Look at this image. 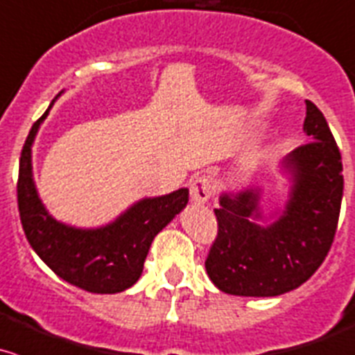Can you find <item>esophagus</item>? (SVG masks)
<instances>
[{"label":"esophagus","mask_w":355,"mask_h":355,"mask_svg":"<svg viewBox=\"0 0 355 355\" xmlns=\"http://www.w3.org/2000/svg\"><path fill=\"white\" fill-rule=\"evenodd\" d=\"M211 198V184L208 177H196L191 180V199L198 205H205Z\"/></svg>","instance_id":"34e87169"}]
</instances>
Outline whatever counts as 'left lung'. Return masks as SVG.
<instances>
[{
    "label": "left lung",
    "mask_w": 355,
    "mask_h": 355,
    "mask_svg": "<svg viewBox=\"0 0 355 355\" xmlns=\"http://www.w3.org/2000/svg\"><path fill=\"white\" fill-rule=\"evenodd\" d=\"M305 105L304 132L312 140L284 161L293 180L284 211L260 225V192L244 189L220 196L218 232L205 267L223 293H288L321 267L331 248L343 196L342 156L322 112L311 101Z\"/></svg>",
    "instance_id": "1"
}]
</instances>
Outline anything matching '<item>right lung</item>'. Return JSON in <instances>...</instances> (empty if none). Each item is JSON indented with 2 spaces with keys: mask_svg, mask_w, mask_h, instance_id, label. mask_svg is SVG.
Returning a JSON list of instances; mask_svg holds the SVG:
<instances>
[{
  "mask_svg": "<svg viewBox=\"0 0 355 355\" xmlns=\"http://www.w3.org/2000/svg\"><path fill=\"white\" fill-rule=\"evenodd\" d=\"M53 102L33 125L20 154L17 201L22 229L37 257L58 277L90 293H119L139 281L153 239L185 208L189 191L142 199L98 229L57 222L37 196L31 164L34 137Z\"/></svg>",
  "mask_w": 355,
  "mask_h": 355,
  "instance_id": "add662e5",
  "label": "right lung"
}]
</instances>
